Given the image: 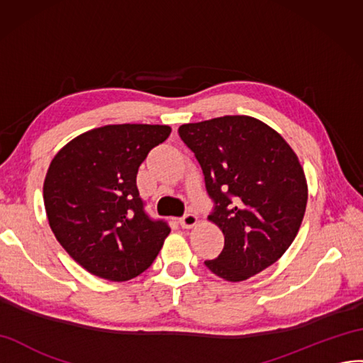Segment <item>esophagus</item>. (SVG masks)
Masks as SVG:
<instances>
[{
  "label": "esophagus",
  "mask_w": 363,
  "mask_h": 363,
  "mask_svg": "<svg viewBox=\"0 0 363 363\" xmlns=\"http://www.w3.org/2000/svg\"><path fill=\"white\" fill-rule=\"evenodd\" d=\"M197 223H199L197 215L191 213V212L184 213L183 218H180V224H182V228H184V229H191L194 226H197Z\"/></svg>",
  "instance_id": "obj_1"
}]
</instances>
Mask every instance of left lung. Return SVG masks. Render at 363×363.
<instances>
[{
	"instance_id": "1",
	"label": "left lung",
	"mask_w": 363,
	"mask_h": 363,
	"mask_svg": "<svg viewBox=\"0 0 363 363\" xmlns=\"http://www.w3.org/2000/svg\"><path fill=\"white\" fill-rule=\"evenodd\" d=\"M179 134L195 154L213 200L208 220L224 235L215 275L240 282L277 262L296 238L308 188L298 155L269 125L250 116L184 123Z\"/></svg>"
}]
</instances>
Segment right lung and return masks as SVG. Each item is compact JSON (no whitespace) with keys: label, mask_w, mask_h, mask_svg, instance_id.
I'll use <instances>...</instances> for the list:
<instances>
[{"label":"right lung","mask_w":363,"mask_h":363,"mask_svg":"<svg viewBox=\"0 0 363 363\" xmlns=\"http://www.w3.org/2000/svg\"><path fill=\"white\" fill-rule=\"evenodd\" d=\"M168 125H105L74 137L55 155L44 206L56 240L91 275L122 282L157 257L171 229L143 211L135 177Z\"/></svg>","instance_id":"obj_1"}]
</instances>
